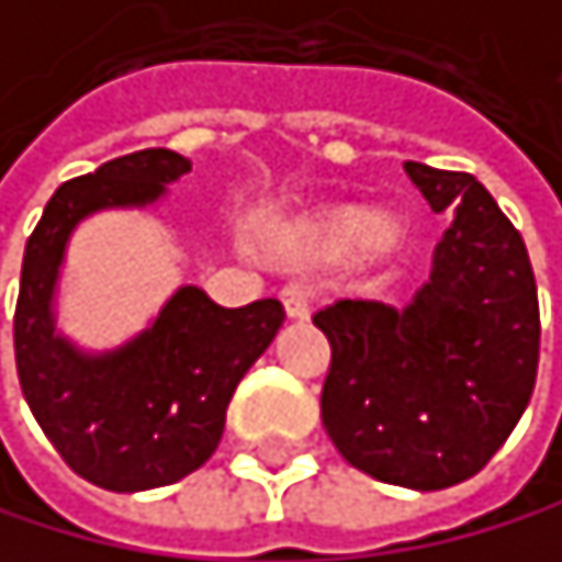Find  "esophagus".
I'll return each instance as SVG.
<instances>
[{"mask_svg": "<svg viewBox=\"0 0 562 562\" xmlns=\"http://www.w3.org/2000/svg\"><path fill=\"white\" fill-rule=\"evenodd\" d=\"M281 305H284V315L288 318H308V308H312V291L305 284H284L281 288Z\"/></svg>", "mask_w": 562, "mask_h": 562, "instance_id": "34e87169", "label": "esophagus"}]
</instances>
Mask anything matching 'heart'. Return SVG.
<instances>
[{"label": "heart", "mask_w": 562, "mask_h": 562, "mask_svg": "<svg viewBox=\"0 0 562 562\" xmlns=\"http://www.w3.org/2000/svg\"><path fill=\"white\" fill-rule=\"evenodd\" d=\"M402 233V220L378 205H342L333 212L315 215L305 223V247L323 257H367L374 250L391 247Z\"/></svg>", "instance_id": "1"}]
</instances>
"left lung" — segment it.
Here are the masks:
<instances>
[{"label": "left lung", "instance_id": "left-lung-1", "mask_svg": "<svg viewBox=\"0 0 562 562\" xmlns=\"http://www.w3.org/2000/svg\"><path fill=\"white\" fill-rule=\"evenodd\" d=\"M453 223L408 305L339 299L312 315L333 363L323 426L350 467L412 491L453 487L502 450L539 367V299L518 229L463 171L405 160Z\"/></svg>", "mask_w": 562, "mask_h": 562}]
</instances>
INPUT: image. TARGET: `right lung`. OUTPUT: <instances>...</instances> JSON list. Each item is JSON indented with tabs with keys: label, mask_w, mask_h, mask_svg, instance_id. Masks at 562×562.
Returning a JSON list of instances; mask_svg holds the SVG:
<instances>
[{
	"label": "right lung",
	"mask_w": 562,
	"mask_h": 562,
	"mask_svg": "<svg viewBox=\"0 0 562 562\" xmlns=\"http://www.w3.org/2000/svg\"><path fill=\"white\" fill-rule=\"evenodd\" d=\"M191 171L175 150H136L64 181L26 239L12 318L23 398L78 477L105 491L168 487L223 439L236 384L284 323L278 299L215 305L181 284L160 312L112 350H85L60 329V278L75 229L105 209H150Z\"/></svg>",
	"instance_id": "right-lung-1"
}]
</instances>
